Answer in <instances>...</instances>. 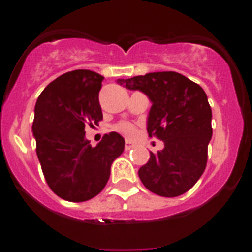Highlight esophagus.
I'll return each instance as SVG.
<instances>
[{"label": "esophagus", "mask_w": 252, "mask_h": 252, "mask_svg": "<svg viewBox=\"0 0 252 252\" xmlns=\"http://www.w3.org/2000/svg\"><path fill=\"white\" fill-rule=\"evenodd\" d=\"M133 147H134V144H133V143H130V142H129V141H126V151L132 150Z\"/></svg>", "instance_id": "obj_1"}]
</instances>
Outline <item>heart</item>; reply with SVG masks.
Instances as JSON below:
<instances>
[{"label": "heart", "mask_w": 252, "mask_h": 252, "mask_svg": "<svg viewBox=\"0 0 252 252\" xmlns=\"http://www.w3.org/2000/svg\"><path fill=\"white\" fill-rule=\"evenodd\" d=\"M117 129L122 134L128 137V138H132V137L137 134V128L132 123H129V122H120L117 126Z\"/></svg>", "instance_id": "heart-1"}]
</instances>
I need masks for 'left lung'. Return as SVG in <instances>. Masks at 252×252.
<instances>
[{
    "mask_svg": "<svg viewBox=\"0 0 252 252\" xmlns=\"http://www.w3.org/2000/svg\"><path fill=\"white\" fill-rule=\"evenodd\" d=\"M128 90H139L152 102L147 118L150 137L165 147L150 152L138 170L143 185L157 195L179 196L195 185L207 166L212 138V109L198 84L178 72H152L118 80Z\"/></svg>",
    "mask_w": 252,
    "mask_h": 252,
    "instance_id": "1",
    "label": "left lung"
}]
</instances>
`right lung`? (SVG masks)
Listing matches in <instances>:
<instances>
[{"label":"right lung","instance_id":"1","mask_svg":"<svg viewBox=\"0 0 252 252\" xmlns=\"http://www.w3.org/2000/svg\"><path fill=\"white\" fill-rule=\"evenodd\" d=\"M101 74L89 69L67 72L52 81L35 104L32 134L49 188L68 202H86L105 188L113 161L124 151V138L111 132L91 147L85 126L102 119Z\"/></svg>","mask_w":252,"mask_h":252}]
</instances>
